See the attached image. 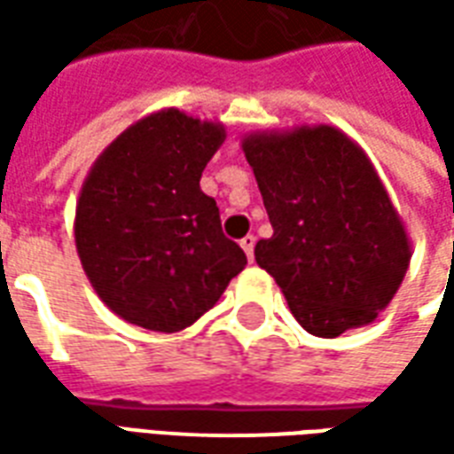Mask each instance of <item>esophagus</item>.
Instances as JSON below:
<instances>
[{"instance_id":"1","label":"esophagus","mask_w":454,"mask_h":454,"mask_svg":"<svg viewBox=\"0 0 454 454\" xmlns=\"http://www.w3.org/2000/svg\"><path fill=\"white\" fill-rule=\"evenodd\" d=\"M240 247L246 250L247 260H253V257H255V236L243 238V240H240Z\"/></svg>"}]
</instances>
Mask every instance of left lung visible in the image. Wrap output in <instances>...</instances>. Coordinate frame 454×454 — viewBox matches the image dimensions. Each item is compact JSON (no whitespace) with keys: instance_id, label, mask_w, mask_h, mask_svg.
I'll return each mask as SVG.
<instances>
[{"instance_id":"obj_1","label":"left lung","mask_w":454,"mask_h":454,"mask_svg":"<svg viewBox=\"0 0 454 454\" xmlns=\"http://www.w3.org/2000/svg\"><path fill=\"white\" fill-rule=\"evenodd\" d=\"M272 238L257 265L275 277L304 331L335 338L372 324L409 267V238L370 160L331 126L243 143Z\"/></svg>"}]
</instances>
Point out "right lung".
<instances>
[{
    "label": "right lung",
    "instance_id": "obj_1",
    "mask_svg": "<svg viewBox=\"0 0 454 454\" xmlns=\"http://www.w3.org/2000/svg\"><path fill=\"white\" fill-rule=\"evenodd\" d=\"M223 129L177 109L121 133L77 201L74 243L104 304L123 321L175 333L216 304L246 267L199 179Z\"/></svg>",
    "mask_w": 454,
    "mask_h": 454
}]
</instances>
